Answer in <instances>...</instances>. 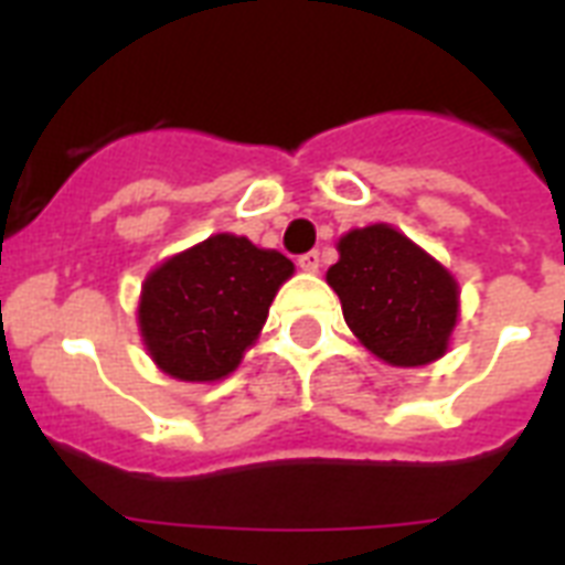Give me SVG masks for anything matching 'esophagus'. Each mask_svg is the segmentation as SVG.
<instances>
[{
	"mask_svg": "<svg viewBox=\"0 0 565 565\" xmlns=\"http://www.w3.org/2000/svg\"><path fill=\"white\" fill-rule=\"evenodd\" d=\"M319 252H308V255H301L299 257V266L305 269V273H319Z\"/></svg>",
	"mask_w": 565,
	"mask_h": 565,
	"instance_id": "34e87169",
	"label": "esophagus"
}]
</instances>
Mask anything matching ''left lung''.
I'll use <instances>...</instances> for the list:
<instances>
[{"label":"left lung","mask_w":565,"mask_h":565,"mask_svg":"<svg viewBox=\"0 0 565 565\" xmlns=\"http://www.w3.org/2000/svg\"><path fill=\"white\" fill-rule=\"evenodd\" d=\"M337 252L326 281L340 296L345 326L377 361L407 370L448 352L460 290L437 257L386 222L352 228Z\"/></svg>","instance_id":"obj_1"}]
</instances>
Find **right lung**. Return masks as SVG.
<instances>
[{"label": "right lung", "instance_id": "1", "mask_svg": "<svg viewBox=\"0 0 565 565\" xmlns=\"http://www.w3.org/2000/svg\"><path fill=\"white\" fill-rule=\"evenodd\" d=\"M296 266L248 237H213L167 257L146 275L137 328L154 366L190 384L237 370L269 317L275 292Z\"/></svg>", "mask_w": 565, "mask_h": 565}]
</instances>
